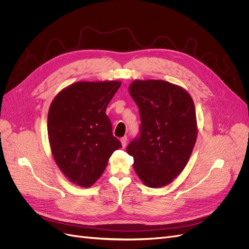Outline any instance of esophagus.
Wrapping results in <instances>:
<instances>
[{
    "instance_id": "obj_1",
    "label": "esophagus",
    "mask_w": 249,
    "mask_h": 249,
    "mask_svg": "<svg viewBox=\"0 0 249 249\" xmlns=\"http://www.w3.org/2000/svg\"><path fill=\"white\" fill-rule=\"evenodd\" d=\"M127 141H128L127 136H123L122 139H121V143H122V146H123V148H125V146H126V144H127Z\"/></svg>"
}]
</instances>
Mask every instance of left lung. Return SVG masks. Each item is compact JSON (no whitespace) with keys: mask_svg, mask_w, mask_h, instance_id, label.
I'll use <instances>...</instances> for the list:
<instances>
[{"mask_svg":"<svg viewBox=\"0 0 249 249\" xmlns=\"http://www.w3.org/2000/svg\"><path fill=\"white\" fill-rule=\"evenodd\" d=\"M129 93L141 115L140 133L126 151L144 185H168L186 167L197 139L194 101L166 81H134Z\"/></svg>","mask_w":249,"mask_h":249,"instance_id":"8db88e82","label":"left lung"}]
</instances>
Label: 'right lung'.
<instances>
[{"instance_id":"1","label":"right lung","mask_w":249,"mask_h":249,"mask_svg":"<svg viewBox=\"0 0 249 249\" xmlns=\"http://www.w3.org/2000/svg\"><path fill=\"white\" fill-rule=\"evenodd\" d=\"M121 82H77L60 91L49 108L52 155L71 182L88 188L100 178L112 154L122 148L106 109Z\"/></svg>"}]
</instances>
